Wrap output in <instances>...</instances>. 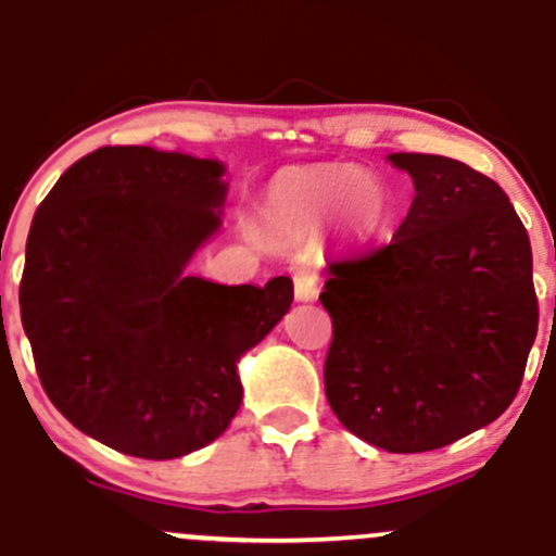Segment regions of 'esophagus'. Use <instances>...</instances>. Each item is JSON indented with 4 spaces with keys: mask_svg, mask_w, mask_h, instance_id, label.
<instances>
[{
    "mask_svg": "<svg viewBox=\"0 0 556 556\" xmlns=\"http://www.w3.org/2000/svg\"><path fill=\"white\" fill-rule=\"evenodd\" d=\"M293 290L299 301H315L320 293V285H317V271L312 268H299L293 274Z\"/></svg>",
    "mask_w": 556,
    "mask_h": 556,
    "instance_id": "esophagus-1",
    "label": "esophagus"
}]
</instances>
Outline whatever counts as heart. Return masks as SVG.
<instances>
[{"label":"heart","instance_id":"1","mask_svg":"<svg viewBox=\"0 0 556 556\" xmlns=\"http://www.w3.org/2000/svg\"><path fill=\"white\" fill-rule=\"evenodd\" d=\"M339 212L353 236H371L391 214V195L377 176L353 165L285 170L266 187L261 219L271 233L301 239Z\"/></svg>","mask_w":556,"mask_h":556}]
</instances>
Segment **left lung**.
<instances>
[{"label":"left lung","instance_id":"obj_1","mask_svg":"<svg viewBox=\"0 0 556 556\" xmlns=\"http://www.w3.org/2000/svg\"><path fill=\"white\" fill-rule=\"evenodd\" d=\"M415 198L393 239L333 257L323 380L344 429L391 454L443 448L519 393L538 333L532 247L503 187L438 154H391Z\"/></svg>","mask_w":556,"mask_h":556}]
</instances>
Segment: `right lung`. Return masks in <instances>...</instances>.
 Returning <instances> with one entry per match:
<instances>
[{
  "label": "right lung",
  "mask_w": 556,
  "mask_h": 556,
  "mask_svg": "<svg viewBox=\"0 0 556 556\" xmlns=\"http://www.w3.org/2000/svg\"><path fill=\"white\" fill-rule=\"evenodd\" d=\"M223 163L102 147L70 165L31 219L21 323L53 407L138 459H179L228 429L236 364L285 317L288 277H187L217 233Z\"/></svg>",
  "instance_id": "right-lung-1"
}]
</instances>
